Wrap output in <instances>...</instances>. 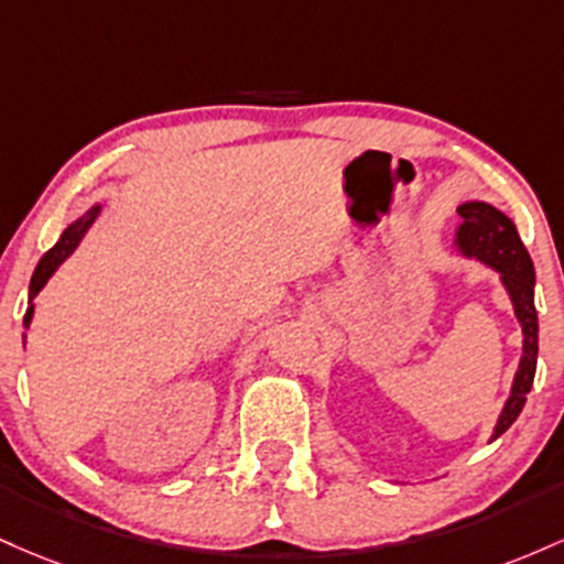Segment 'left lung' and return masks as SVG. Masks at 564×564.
<instances>
[{"label":"left lung","mask_w":564,"mask_h":564,"mask_svg":"<svg viewBox=\"0 0 564 564\" xmlns=\"http://www.w3.org/2000/svg\"><path fill=\"white\" fill-rule=\"evenodd\" d=\"M458 215L460 226L455 229L453 245L464 258H474V261L490 265V269L501 274V282L522 327L520 367H517L511 394L490 436V440H498L517 421V415L522 413L530 389H533L538 365V312L533 299L535 269L533 261H530V252L524 250L520 234H517L514 220L509 215H503L498 207L487 205V202H464L458 207Z\"/></svg>","instance_id":"left-lung-1"}]
</instances>
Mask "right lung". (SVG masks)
<instances>
[{
  "instance_id": "add662e5",
  "label": "right lung",
  "mask_w": 564,
  "mask_h": 564,
  "mask_svg": "<svg viewBox=\"0 0 564 564\" xmlns=\"http://www.w3.org/2000/svg\"><path fill=\"white\" fill-rule=\"evenodd\" d=\"M98 213H100V205H95L85 215H82L79 220H74V224L61 234V239L55 242V248L44 252L42 261L36 263L34 276H31V284H29V308H26V316H23V327L31 325V316H34V299L40 295V290L47 284L50 276L58 271V265L66 261L74 250H77V245L82 242V237H85L87 229H90L93 220L98 218ZM23 338H26V333H23ZM23 344H26V340H23Z\"/></svg>"
}]
</instances>
